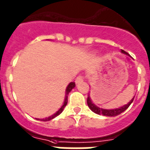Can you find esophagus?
<instances>
[{
    "label": "esophagus",
    "instance_id": "1",
    "mask_svg": "<svg viewBox=\"0 0 150 150\" xmlns=\"http://www.w3.org/2000/svg\"><path fill=\"white\" fill-rule=\"evenodd\" d=\"M83 79H84V78H83V76H81V75H79V76H78L77 78H76V79H75V83H82L83 81Z\"/></svg>",
    "mask_w": 150,
    "mask_h": 150
}]
</instances>
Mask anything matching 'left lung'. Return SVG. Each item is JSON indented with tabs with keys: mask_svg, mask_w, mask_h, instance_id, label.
<instances>
[{
	"mask_svg": "<svg viewBox=\"0 0 150 150\" xmlns=\"http://www.w3.org/2000/svg\"><path fill=\"white\" fill-rule=\"evenodd\" d=\"M121 52L123 53V54L128 55L127 52H126L125 51L123 50H121ZM134 98V96L133 97V98L131 99L130 101H129L127 104H126L124 105L121 106L118 108H112V109H105V108H101L100 107H98L96 105H94L91 100V98H90V94L88 95L87 98V105L89 106V108H90V110L96 114H98V115H102V116H116L121 114L122 112H123L124 111L128 108L129 106L131 105V104L133 102Z\"/></svg>",
	"mask_w": 150,
	"mask_h": 150,
	"instance_id": "1",
	"label": "left lung"
}]
</instances>
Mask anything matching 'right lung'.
<instances>
[{"mask_svg": "<svg viewBox=\"0 0 150 150\" xmlns=\"http://www.w3.org/2000/svg\"><path fill=\"white\" fill-rule=\"evenodd\" d=\"M75 86V83H70L68 85H67V88H66V90H65V98H64V104H63V105L60 107L58 111H57L54 114H52V116H49V117H46V118H44V119H38L36 118V120H40V121H49V120H51L52 119H54L55 117H57V116H59L60 113L62 112L63 110H64V108H65V106L67 105V96L69 94L71 91L72 89H74Z\"/></svg>", "mask_w": 150, "mask_h": 150, "instance_id": "obj_1", "label": "right lung"}]
</instances>
